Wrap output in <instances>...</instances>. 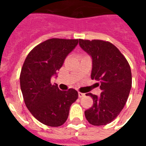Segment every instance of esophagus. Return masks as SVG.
<instances>
[{
    "instance_id": "obj_1",
    "label": "esophagus",
    "mask_w": 146,
    "mask_h": 146,
    "mask_svg": "<svg viewBox=\"0 0 146 146\" xmlns=\"http://www.w3.org/2000/svg\"><path fill=\"white\" fill-rule=\"evenodd\" d=\"M78 96H79V98H83V97L85 96V94L81 93V92H78Z\"/></svg>"
}]
</instances>
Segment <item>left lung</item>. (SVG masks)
I'll list each match as a JSON object with an SVG mask.
<instances>
[{
  "mask_svg": "<svg viewBox=\"0 0 146 146\" xmlns=\"http://www.w3.org/2000/svg\"><path fill=\"white\" fill-rule=\"evenodd\" d=\"M79 45L92 57L91 77L99 81V96L88 93L93 106L84 112L87 120L95 126L111 123L121 112L131 88V67L119 49L108 41L81 40Z\"/></svg>",
  "mask_w": 146,
  "mask_h": 146,
  "instance_id": "8db88e82",
  "label": "left lung"
}]
</instances>
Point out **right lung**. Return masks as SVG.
<instances>
[{"label":"right lung","mask_w":146,"mask_h":146,"mask_svg":"<svg viewBox=\"0 0 146 146\" xmlns=\"http://www.w3.org/2000/svg\"><path fill=\"white\" fill-rule=\"evenodd\" d=\"M78 40L52 38L42 42L27 55L20 73V87L27 109L45 125L59 127L66 121L71 105L78 98L75 89L60 91L51 84Z\"/></svg>","instance_id":"1"}]
</instances>
